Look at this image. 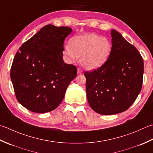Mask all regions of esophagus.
<instances>
[{
    "label": "esophagus",
    "instance_id": "esophagus-1",
    "mask_svg": "<svg viewBox=\"0 0 153 153\" xmlns=\"http://www.w3.org/2000/svg\"><path fill=\"white\" fill-rule=\"evenodd\" d=\"M77 73H78V74H82V71L81 70L80 68H78Z\"/></svg>",
    "mask_w": 153,
    "mask_h": 153
}]
</instances>
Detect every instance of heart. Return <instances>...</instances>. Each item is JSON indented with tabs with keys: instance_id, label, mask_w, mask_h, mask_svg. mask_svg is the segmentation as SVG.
I'll return each mask as SVG.
<instances>
[{
	"instance_id": "1",
	"label": "heart",
	"mask_w": 153,
	"mask_h": 153,
	"mask_svg": "<svg viewBox=\"0 0 153 153\" xmlns=\"http://www.w3.org/2000/svg\"><path fill=\"white\" fill-rule=\"evenodd\" d=\"M112 44L107 37L94 33L76 36L65 44L63 53L68 61L80 58V63L87 70H95L102 67L111 55Z\"/></svg>"
}]
</instances>
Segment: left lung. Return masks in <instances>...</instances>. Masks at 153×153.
I'll use <instances>...</instances> for the list:
<instances>
[{
  "instance_id": "8db88e82",
  "label": "left lung",
  "mask_w": 153,
  "mask_h": 153,
  "mask_svg": "<svg viewBox=\"0 0 153 153\" xmlns=\"http://www.w3.org/2000/svg\"><path fill=\"white\" fill-rule=\"evenodd\" d=\"M112 51L102 67L85 73L88 104L102 115L127 110L137 98L143 85L144 63L141 54L118 32L111 30Z\"/></svg>"
}]
</instances>
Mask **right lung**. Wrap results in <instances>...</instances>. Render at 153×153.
I'll use <instances>...</instances> for the list:
<instances>
[{"mask_svg":"<svg viewBox=\"0 0 153 153\" xmlns=\"http://www.w3.org/2000/svg\"><path fill=\"white\" fill-rule=\"evenodd\" d=\"M72 32L48 24L24 43L15 55L10 78L18 102L36 113L53 111L64 98L77 68L63 59V43Z\"/></svg>","mask_w":153,"mask_h":153,"instance_id":"1","label":"right lung"}]
</instances>
